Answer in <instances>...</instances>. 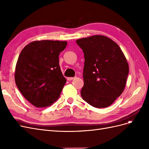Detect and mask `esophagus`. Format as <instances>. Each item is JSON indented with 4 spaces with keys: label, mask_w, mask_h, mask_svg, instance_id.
I'll return each mask as SVG.
<instances>
[{
    "label": "esophagus",
    "mask_w": 149,
    "mask_h": 149,
    "mask_svg": "<svg viewBox=\"0 0 149 149\" xmlns=\"http://www.w3.org/2000/svg\"><path fill=\"white\" fill-rule=\"evenodd\" d=\"M74 78H73V77H68V78H67V80L68 81H71V80H73Z\"/></svg>",
    "instance_id": "esophagus-1"
}]
</instances>
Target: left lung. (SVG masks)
Wrapping results in <instances>:
<instances>
[{"label": "left lung", "instance_id": "left-lung-1", "mask_svg": "<svg viewBox=\"0 0 149 149\" xmlns=\"http://www.w3.org/2000/svg\"><path fill=\"white\" fill-rule=\"evenodd\" d=\"M76 42L84 57L82 98L94 107L109 106L125 86L129 68L125 55L106 36L96 35Z\"/></svg>", "mask_w": 149, "mask_h": 149}]
</instances>
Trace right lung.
<instances>
[{"mask_svg": "<svg viewBox=\"0 0 149 149\" xmlns=\"http://www.w3.org/2000/svg\"><path fill=\"white\" fill-rule=\"evenodd\" d=\"M66 45V41H34L20 53L15 66V83L34 106L46 107L59 98L66 82L59 65V54Z\"/></svg>", "mask_w": 149, "mask_h": 149, "instance_id": "1", "label": "right lung"}]
</instances>
